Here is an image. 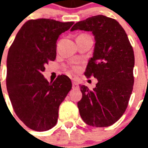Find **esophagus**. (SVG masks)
<instances>
[{"instance_id":"obj_1","label":"esophagus","mask_w":148,"mask_h":148,"mask_svg":"<svg viewBox=\"0 0 148 148\" xmlns=\"http://www.w3.org/2000/svg\"><path fill=\"white\" fill-rule=\"evenodd\" d=\"M72 88L74 90H77V89H79V86L76 82H72Z\"/></svg>"}]
</instances>
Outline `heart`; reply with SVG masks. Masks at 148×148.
<instances>
[{
  "label": "heart",
  "instance_id": "heart-1",
  "mask_svg": "<svg viewBox=\"0 0 148 148\" xmlns=\"http://www.w3.org/2000/svg\"><path fill=\"white\" fill-rule=\"evenodd\" d=\"M77 70H78V68H77V66H73V71H77Z\"/></svg>",
  "mask_w": 148,
  "mask_h": 148
}]
</instances>
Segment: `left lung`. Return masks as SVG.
I'll use <instances>...</instances> for the list:
<instances>
[{"label": "left lung", "mask_w": 148, "mask_h": 148, "mask_svg": "<svg viewBox=\"0 0 148 148\" xmlns=\"http://www.w3.org/2000/svg\"><path fill=\"white\" fill-rule=\"evenodd\" d=\"M91 32L95 39L93 57L85 75L97 79L90 90L80 86L82 93L77 107L82 119L93 127H108L124 114L134 84L135 57L124 28L114 19L97 15L77 22L71 29Z\"/></svg>", "instance_id": "left-lung-1"}]
</instances>
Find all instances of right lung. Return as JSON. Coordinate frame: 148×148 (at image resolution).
<instances>
[{
	"mask_svg": "<svg viewBox=\"0 0 148 148\" xmlns=\"http://www.w3.org/2000/svg\"><path fill=\"white\" fill-rule=\"evenodd\" d=\"M74 22L50 19L27 21L21 27L7 57L6 86L16 114L26 126L38 132L55 126L58 108L71 90V79L59 75L49 82L44 66L56 57V42Z\"/></svg>",
	"mask_w": 148,
	"mask_h": 148,
	"instance_id": "right-lung-1",
	"label": "right lung"
}]
</instances>
